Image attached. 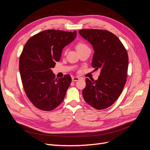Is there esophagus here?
I'll return each instance as SVG.
<instances>
[{
  "label": "esophagus",
  "mask_w": 150,
  "mask_h": 150,
  "mask_svg": "<svg viewBox=\"0 0 150 150\" xmlns=\"http://www.w3.org/2000/svg\"><path fill=\"white\" fill-rule=\"evenodd\" d=\"M79 79V78H78V77H72V81H74V82L78 81Z\"/></svg>",
  "instance_id": "34e87169"
}]
</instances>
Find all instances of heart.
<instances>
[{
    "label": "heart",
    "instance_id": "1",
    "mask_svg": "<svg viewBox=\"0 0 150 150\" xmlns=\"http://www.w3.org/2000/svg\"><path fill=\"white\" fill-rule=\"evenodd\" d=\"M89 49V48L84 43L79 42V43L77 44L76 49H77V51H78V52H79L81 51H82V50H84V49Z\"/></svg>",
    "mask_w": 150,
    "mask_h": 150
}]
</instances>
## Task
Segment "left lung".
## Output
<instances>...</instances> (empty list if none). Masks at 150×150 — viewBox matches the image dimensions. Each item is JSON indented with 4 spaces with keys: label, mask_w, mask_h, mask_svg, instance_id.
<instances>
[{
    "label": "left lung",
    "mask_w": 150,
    "mask_h": 150,
    "mask_svg": "<svg viewBox=\"0 0 150 150\" xmlns=\"http://www.w3.org/2000/svg\"><path fill=\"white\" fill-rule=\"evenodd\" d=\"M79 33L93 46L94 53L92 67L96 71L101 70L97 80L86 79L83 96L91 106L104 110L117 100L125 87L128 67V54L119 38L111 32L82 29Z\"/></svg>",
    "instance_id": "1"
}]
</instances>
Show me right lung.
Segmentation results:
<instances>
[{"instance_id":"1","label":"right lung","mask_w":150,"mask_h":150,"mask_svg":"<svg viewBox=\"0 0 150 150\" xmlns=\"http://www.w3.org/2000/svg\"><path fill=\"white\" fill-rule=\"evenodd\" d=\"M76 35V30H46L31 37L24 46L19 59L22 83L27 96L40 110H53L65 97L71 76L56 79L51 69Z\"/></svg>"}]
</instances>
